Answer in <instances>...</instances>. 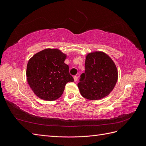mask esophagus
Listing matches in <instances>:
<instances>
[{"label": "esophagus", "instance_id": "esophagus-1", "mask_svg": "<svg viewBox=\"0 0 146 146\" xmlns=\"http://www.w3.org/2000/svg\"><path fill=\"white\" fill-rule=\"evenodd\" d=\"M74 81L75 82H77L78 80V77L77 76H74Z\"/></svg>", "mask_w": 146, "mask_h": 146}]
</instances>
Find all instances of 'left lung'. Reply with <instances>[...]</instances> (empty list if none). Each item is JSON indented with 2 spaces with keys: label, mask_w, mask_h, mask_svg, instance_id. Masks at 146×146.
Here are the masks:
<instances>
[{
  "label": "left lung",
  "mask_w": 146,
  "mask_h": 146,
  "mask_svg": "<svg viewBox=\"0 0 146 146\" xmlns=\"http://www.w3.org/2000/svg\"><path fill=\"white\" fill-rule=\"evenodd\" d=\"M117 77V69L112 59L105 53L96 51L86 55L85 73L80 76L77 85L83 98L99 100L111 92Z\"/></svg>",
  "instance_id": "8db88e82"
}]
</instances>
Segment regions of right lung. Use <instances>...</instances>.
<instances>
[{
	"mask_svg": "<svg viewBox=\"0 0 146 146\" xmlns=\"http://www.w3.org/2000/svg\"><path fill=\"white\" fill-rule=\"evenodd\" d=\"M66 55L56 48H46L35 54L27 66L26 76L31 89L41 99L53 101L63 93L66 84L74 82Z\"/></svg>",
	"mask_w": 146,
	"mask_h": 146,
	"instance_id": "add662e5",
	"label": "right lung"
}]
</instances>
